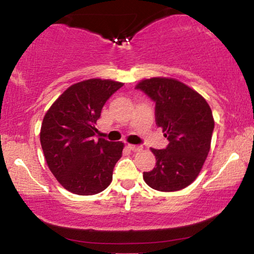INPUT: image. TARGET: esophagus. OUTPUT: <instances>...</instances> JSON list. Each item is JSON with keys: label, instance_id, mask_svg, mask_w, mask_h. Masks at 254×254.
I'll list each match as a JSON object with an SVG mask.
<instances>
[{"label": "esophagus", "instance_id": "obj_1", "mask_svg": "<svg viewBox=\"0 0 254 254\" xmlns=\"http://www.w3.org/2000/svg\"><path fill=\"white\" fill-rule=\"evenodd\" d=\"M127 147H129V149L132 151H141L142 149H143V147H142V145H137V144H129Z\"/></svg>", "mask_w": 254, "mask_h": 254}]
</instances>
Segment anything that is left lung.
I'll use <instances>...</instances> for the list:
<instances>
[{
    "label": "left lung",
    "instance_id": "obj_1",
    "mask_svg": "<svg viewBox=\"0 0 254 254\" xmlns=\"http://www.w3.org/2000/svg\"><path fill=\"white\" fill-rule=\"evenodd\" d=\"M155 101L156 124L170 141L166 149H154L156 166L143 172L151 189L172 192L196 180L210 150L214 117L199 93L172 77L144 78L136 84Z\"/></svg>",
    "mask_w": 254,
    "mask_h": 254
}]
</instances>
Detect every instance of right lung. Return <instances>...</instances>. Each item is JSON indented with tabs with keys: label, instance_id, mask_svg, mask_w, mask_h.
<instances>
[{
	"label": "right lung",
	"instance_id": "right-lung-1",
	"mask_svg": "<svg viewBox=\"0 0 254 254\" xmlns=\"http://www.w3.org/2000/svg\"><path fill=\"white\" fill-rule=\"evenodd\" d=\"M123 82L89 78L71 84L45 113L40 143L46 164L65 190L80 196L104 191L112 182L124 143L94 139L97 121Z\"/></svg>",
	"mask_w": 254,
	"mask_h": 254
}]
</instances>
